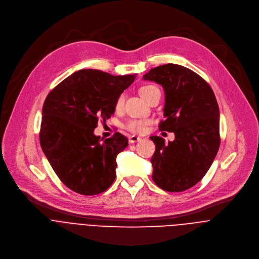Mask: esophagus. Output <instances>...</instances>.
<instances>
[{
	"mask_svg": "<svg viewBox=\"0 0 259 259\" xmlns=\"http://www.w3.org/2000/svg\"><path fill=\"white\" fill-rule=\"evenodd\" d=\"M141 140V137H138L136 135H132L129 137V142L130 143H135V142H138Z\"/></svg>",
	"mask_w": 259,
	"mask_h": 259,
	"instance_id": "34e87169",
	"label": "esophagus"
}]
</instances>
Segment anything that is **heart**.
<instances>
[{"instance_id": "obj_1", "label": "heart", "mask_w": 259, "mask_h": 259, "mask_svg": "<svg viewBox=\"0 0 259 259\" xmlns=\"http://www.w3.org/2000/svg\"><path fill=\"white\" fill-rule=\"evenodd\" d=\"M156 90H158V88L156 86L146 85V86H143V87H141L139 89V94L142 96L143 99H145L147 101V100H149V98L152 96V94L154 93V91H156ZM124 101H125V95L124 94L119 95V97L116 100V108L117 109H121L123 104H124ZM127 128L131 132L140 133V132H142L144 130L145 123L142 122V121H131V122L128 123Z\"/></svg>"}]
</instances>
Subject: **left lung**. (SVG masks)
<instances>
[{
    "instance_id": "left-lung-1",
    "label": "left lung",
    "mask_w": 259,
    "mask_h": 259,
    "mask_svg": "<svg viewBox=\"0 0 259 259\" xmlns=\"http://www.w3.org/2000/svg\"><path fill=\"white\" fill-rule=\"evenodd\" d=\"M143 80L162 85L165 91L161 131L174 132L173 141L151 136L156 151L151 159L153 180L166 192L193 188L207 173L219 149V108L209 84L179 64L152 68Z\"/></svg>"
}]
</instances>
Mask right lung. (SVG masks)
<instances>
[{
  "mask_svg": "<svg viewBox=\"0 0 259 259\" xmlns=\"http://www.w3.org/2000/svg\"><path fill=\"white\" fill-rule=\"evenodd\" d=\"M135 77L80 69L46 97L40 143L54 172L71 191L94 196L115 181L116 158L128 139L117 132L103 140L94 129L99 120L104 122L115 113L117 98Z\"/></svg>",
  "mask_w": 259,
  "mask_h": 259,
  "instance_id": "right-lung-1",
  "label": "right lung"
}]
</instances>
